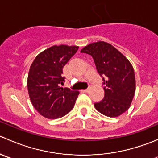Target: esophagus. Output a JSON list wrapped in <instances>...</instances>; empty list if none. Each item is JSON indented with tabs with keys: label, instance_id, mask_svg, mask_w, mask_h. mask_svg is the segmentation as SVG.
I'll return each instance as SVG.
<instances>
[{
	"label": "esophagus",
	"instance_id": "esophagus-1",
	"mask_svg": "<svg viewBox=\"0 0 158 158\" xmlns=\"http://www.w3.org/2000/svg\"><path fill=\"white\" fill-rule=\"evenodd\" d=\"M89 91V89H85V90H82V92H84V93H87Z\"/></svg>",
	"mask_w": 158,
	"mask_h": 158
}]
</instances>
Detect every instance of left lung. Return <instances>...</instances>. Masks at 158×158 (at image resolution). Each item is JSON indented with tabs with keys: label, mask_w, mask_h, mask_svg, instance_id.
Masks as SVG:
<instances>
[{
	"label": "left lung",
	"mask_w": 158,
	"mask_h": 158,
	"mask_svg": "<svg viewBox=\"0 0 158 158\" xmlns=\"http://www.w3.org/2000/svg\"><path fill=\"white\" fill-rule=\"evenodd\" d=\"M81 52L92 56L105 85L104 98L94 104L95 109L111 118L125 112L135 92V72L128 59L111 44L103 41L89 44Z\"/></svg>",
	"instance_id": "1"
}]
</instances>
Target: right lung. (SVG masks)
<instances>
[{"label":"right lung","instance_id":"right-lung-1","mask_svg":"<svg viewBox=\"0 0 158 158\" xmlns=\"http://www.w3.org/2000/svg\"><path fill=\"white\" fill-rule=\"evenodd\" d=\"M79 47L52 46L33 60L27 78L29 96L33 107L44 117L61 118L74 107L79 91L62 88L65 82L63 69Z\"/></svg>","mask_w":158,"mask_h":158}]
</instances>
